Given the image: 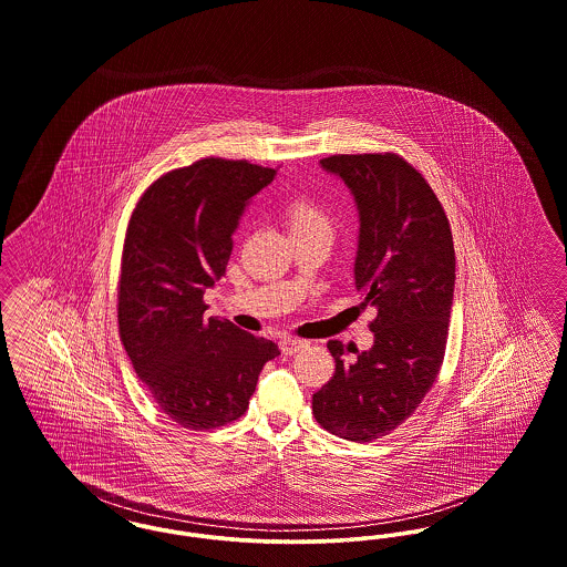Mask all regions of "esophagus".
<instances>
[{
	"label": "esophagus",
	"instance_id": "1",
	"mask_svg": "<svg viewBox=\"0 0 567 567\" xmlns=\"http://www.w3.org/2000/svg\"><path fill=\"white\" fill-rule=\"evenodd\" d=\"M305 347H307V341L292 339V337H284V339L279 341V349H281L284 355H295V353H298V351L305 349Z\"/></svg>",
	"mask_w": 567,
	"mask_h": 567
}]
</instances>
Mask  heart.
Segmentation results:
<instances>
[{"mask_svg": "<svg viewBox=\"0 0 567 567\" xmlns=\"http://www.w3.org/2000/svg\"><path fill=\"white\" fill-rule=\"evenodd\" d=\"M290 224H292V230H320L328 237H332L330 216L321 207L313 203H307V200H300L292 207Z\"/></svg>", "mask_w": 567, "mask_h": 567, "instance_id": "1", "label": "heart"}]
</instances>
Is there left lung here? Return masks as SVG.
<instances>
[{
    "label": "left lung",
    "instance_id": "8db88e82",
    "mask_svg": "<svg viewBox=\"0 0 567 567\" xmlns=\"http://www.w3.org/2000/svg\"><path fill=\"white\" fill-rule=\"evenodd\" d=\"M360 212L355 288L372 305L374 343L328 341L334 374L313 394L323 430L353 443L388 436L417 411L443 367L455 288V249L443 205L400 154H332Z\"/></svg>",
    "mask_w": 567,
    "mask_h": 567
}]
</instances>
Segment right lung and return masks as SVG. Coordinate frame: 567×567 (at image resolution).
I'll list each match as a JSON object with an SVG mask.
<instances>
[{
	"instance_id": "1",
	"label": "right lung",
	"mask_w": 567,
	"mask_h": 567,
	"mask_svg": "<svg viewBox=\"0 0 567 567\" xmlns=\"http://www.w3.org/2000/svg\"><path fill=\"white\" fill-rule=\"evenodd\" d=\"M277 169L207 156L163 173L137 200L124 235L118 332L158 409L186 430L241 417L277 346L205 318L247 200Z\"/></svg>"
}]
</instances>
